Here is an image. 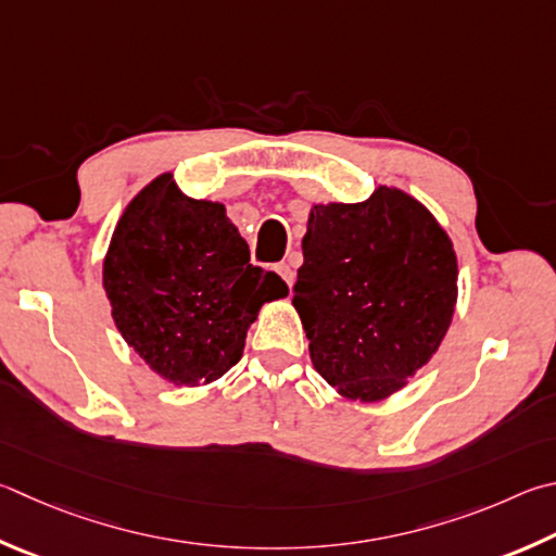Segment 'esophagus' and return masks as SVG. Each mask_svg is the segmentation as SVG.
I'll use <instances>...</instances> for the list:
<instances>
[{
  "label": "esophagus",
  "mask_w": 556,
  "mask_h": 556,
  "mask_svg": "<svg viewBox=\"0 0 556 556\" xmlns=\"http://www.w3.org/2000/svg\"><path fill=\"white\" fill-rule=\"evenodd\" d=\"M277 275L287 281V285L291 287L294 285V279H296V271H294V265H291V262H279L277 265Z\"/></svg>",
  "instance_id": "34e87169"
}]
</instances>
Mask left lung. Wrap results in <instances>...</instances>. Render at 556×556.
<instances>
[{
    "instance_id": "obj_1",
    "label": "left lung",
    "mask_w": 556,
    "mask_h": 556,
    "mask_svg": "<svg viewBox=\"0 0 556 556\" xmlns=\"http://www.w3.org/2000/svg\"><path fill=\"white\" fill-rule=\"evenodd\" d=\"M294 308L340 396L381 401L428 365L457 304V255L435 216L393 187L311 208Z\"/></svg>"
}]
</instances>
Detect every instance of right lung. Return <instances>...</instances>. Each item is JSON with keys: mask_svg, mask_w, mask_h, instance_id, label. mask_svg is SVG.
<instances>
[{"mask_svg": "<svg viewBox=\"0 0 556 556\" xmlns=\"http://www.w3.org/2000/svg\"><path fill=\"white\" fill-rule=\"evenodd\" d=\"M104 289L121 336L177 387L211 383L243 357L262 304L289 289L250 265V248L218 201L189 199L169 173L118 218Z\"/></svg>", "mask_w": 556, "mask_h": 556, "instance_id": "add662e5", "label": "right lung"}]
</instances>
